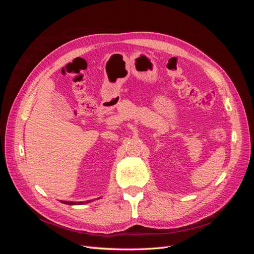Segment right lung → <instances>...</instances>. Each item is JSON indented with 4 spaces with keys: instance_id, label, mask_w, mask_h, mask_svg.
<instances>
[{
    "instance_id": "1",
    "label": "right lung",
    "mask_w": 254,
    "mask_h": 254,
    "mask_svg": "<svg viewBox=\"0 0 254 254\" xmlns=\"http://www.w3.org/2000/svg\"><path fill=\"white\" fill-rule=\"evenodd\" d=\"M61 202L63 203H64V204H70V205H75V204H82V203H84V202H74V201H63L61 200ZM88 202H90V201H87L86 203H88Z\"/></svg>"
}]
</instances>
